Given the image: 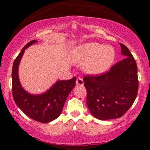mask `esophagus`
Wrapping results in <instances>:
<instances>
[{
  "mask_svg": "<svg viewBox=\"0 0 150 150\" xmlns=\"http://www.w3.org/2000/svg\"><path fill=\"white\" fill-rule=\"evenodd\" d=\"M76 85H83L84 81L82 78H77L76 80Z\"/></svg>",
  "mask_w": 150,
  "mask_h": 150,
  "instance_id": "34e87169",
  "label": "esophagus"
}]
</instances>
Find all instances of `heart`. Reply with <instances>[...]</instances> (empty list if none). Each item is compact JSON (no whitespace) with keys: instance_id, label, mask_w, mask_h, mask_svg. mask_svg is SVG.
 <instances>
[{"instance_id":"b5f03b06","label":"heart","mask_w":150,"mask_h":150,"mask_svg":"<svg viewBox=\"0 0 150 150\" xmlns=\"http://www.w3.org/2000/svg\"><path fill=\"white\" fill-rule=\"evenodd\" d=\"M115 51L111 46L97 42H89L77 46L72 52L75 63L82 65V70L90 75L106 72L115 60Z\"/></svg>"}]
</instances>
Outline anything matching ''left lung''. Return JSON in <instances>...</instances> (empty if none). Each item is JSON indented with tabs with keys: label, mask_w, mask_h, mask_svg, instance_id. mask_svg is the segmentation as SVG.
I'll use <instances>...</instances> for the list:
<instances>
[{
	"label": "left lung",
	"mask_w": 150,
	"mask_h": 150,
	"mask_svg": "<svg viewBox=\"0 0 150 150\" xmlns=\"http://www.w3.org/2000/svg\"><path fill=\"white\" fill-rule=\"evenodd\" d=\"M125 58L106 73L84 77L87 105L92 115L99 120L118 118L131 107L138 91L137 67L129 49L120 44Z\"/></svg>",
	"instance_id": "8db88e82"
}]
</instances>
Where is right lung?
I'll return each instance as SVG.
<instances>
[{"mask_svg": "<svg viewBox=\"0 0 150 150\" xmlns=\"http://www.w3.org/2000/svg\"><path fill=\"white\" fill-rule=\"evenodd\" d=\"M37 43L32 40L27 43L15 60L12 70L13 96L15 104L24 113L36 121L46 123L61 115L65 100L75 86L76 77L69 80H58L45 92L33 94L22 87L18 75L19 65L25 50Z\"/></svg>", "mask_w": 150, "mask_h": 150, "instance_id": "right-lung-1", "label": "right lung"}]
</instances>
